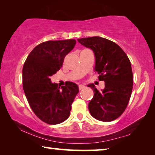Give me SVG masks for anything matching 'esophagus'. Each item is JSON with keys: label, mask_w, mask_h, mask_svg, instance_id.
Returning <instances> with one entry per match:
<instances>
[{"label": "esophagus", "mask_w": 155, "mask_h": 155, "mask_svg": "<svg viewBox=\"0 0 155 155\" xmlns=\"http://www.w3.org/2000/svg\"><path fill=\"white\" fill-rule=\"evenodd\" d=\"M84 88V85H82V84H80V85H79V90H82Z\"/></svg>", "instance_id": "esophagus-1"}]
</instances>
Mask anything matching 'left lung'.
Here are the masks:
<instances>
[{"label":"left lung","instance_id":"obj_1","mask_svg":"<svg viewBox=\"0 0 155 155\" xmlns=\"http://www.w3.org/2000/svg\"><path fill=\"white\" fill-rule=\"evenodd\" d=\"M79 43L91 48L95 56L94 71L105 87L99 91L94 84V97L88 105L91 115L101 121H112L126 109L133 90V77L130 61L118 44L100 37L82 38Z\"/></svg>","mask_w":155,"mask_h":155}]
</instances>
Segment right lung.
Instances as JSON below:
<instances>
[{
  "mask_svg": "<svg viewBox=\"0 0 155 155\" xmlns=\"http://www.w3.org/2000/svg\"><path fill=\"white\" fill-rule=\"evenodd\" d=\"M75 44V39L43 42L31 51L24 63L25 96L35 115L48 124H61L69 117L72 104L79 92L74 82H67L60 87L50 79L60 70Z\"/></svg>",
  "mask_w": 155,
  "mask_h": 155,
  "instance_id": "add662e5",
  "label": "right lung"
}]
</instances>
